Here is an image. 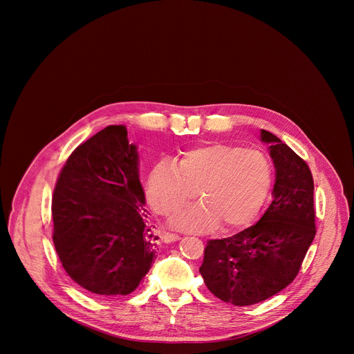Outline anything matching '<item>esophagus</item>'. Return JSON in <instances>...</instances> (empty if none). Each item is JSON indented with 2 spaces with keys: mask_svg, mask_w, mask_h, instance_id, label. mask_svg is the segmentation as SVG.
<instances>
[{
  "mask_svg": "<svg viewBox=\"0 0 354 354\" xmlns=\"http://www.w3.org/2000/svg\"><path fill=\"white\" fill-rule=\"evenodd\" d=\"M179 238H180V236H179L178 234H174V232H164V234H162V241L167 242V243L175 242V241H178Z\"/></svg>",
  "mask_w": 354,
  "mask_h": 354,
  "instance_id": "esophagus-1",
  "label": "esophagus"
}]
</instances>
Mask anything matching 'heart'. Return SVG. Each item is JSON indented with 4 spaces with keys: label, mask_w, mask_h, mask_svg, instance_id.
Returning a JSON list of instances; mask_svg holds the SVG:
<instances>
[{
    "label": "heart",
    "mask_w": 354,
    "mask_h": 354,
    "mask_svg": "<svg viewBox=\"0 0 354 354\" xmlns=\"http://www.w3.org/2000/svg\"><path fill=\"white\" fill-rule=\"evenodd\" d=\"M272 185V167L258 149L228 142H210L185 151L179 162L161 161L147 179L149 205L171 216L196 196L197 205L179 210L172 225L206 231L249 224L258 214Z\"/></svg>",
    "instance_id": "b5f03b06"
}]
</instances>
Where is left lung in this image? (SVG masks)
<instances>
[{"instance_id": "obj_1", "label": "left lung", "mask_w": 354, "mask_h": 354, "mask_svg": "<svg viewBox=\"0 0 354 354\" xmlns=\"http://www.w3.org/2000/svg\"><path fill=\"white\" fill-rule=\"evenodd\" d=\"M276 168L273 201L262 218L232 236L210 239L198 272L207 288L236 307L268 299L298 274L317 234L314 179L307 162L262 130Z\"/></svg>"}]
</instances>
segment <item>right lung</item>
I'll return each instance as SVG.
<instances>
[{"label":"right lung","instance_id":"1","mask_svg":"<svg viewBox=\"0 0 354 354\" xmlns=\"http://www.w3.org/2000/svg\"><path fill=\"white\" fill-rule=\"evenodd\" d=\"M144 203L137 147L124 126H108L73 151L55 186L52 216L56 252L77 284L100 297L138 287L156 259Z\"/></svg>","mask_w":354,"mask_h":354}]
</instances>
